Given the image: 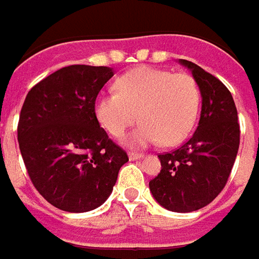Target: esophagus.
Returning a JSON list of instances; mask_svg holds the SVG:
<instances>
[{
  "mask_svg": "<svg viewBox=\"0 0 259 259\" xmlns=\"http://www.w3.org/2000/svg\"><path fill=\"white\" fill-rule=\"evenodd\" d=\"M142 157H143L142 153H135V152H130L129 153L130 160H138V159H142Z\"/></svg>",
  "mask_w": 259,
  "mask_h": 259,
  "instance_id": "esophagus-1",
  "label": "esophagus"
}]
</instances>
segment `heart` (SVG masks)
<instances>
[{
  "mask_svg": "<svg viewBox=\"0 0 259 259\" xmlns=\"http://www.w3.org/2000/svg\"><path fill=\"white\" fill-rule=\"evenodd\" d=\"M199 107L201 90L191 74L142 66L119 77L116 92L99 96L94 112L114 138H120L136 119L142 121L127 138L132 146L159 140L163 146H175L191 133Z\"/></svg>",
  "mask_w": 259,
  "mask_h": 259,
  "instance_id": "heart-1",
  "label": "heart"
}]
</instances>
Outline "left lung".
<instances>
[{
  "label": "left lung",
  "mask_w": 259,
  "mask_h": 259,
  "mask_svg": "<svg viewBox=\"0 0 259 259\" xmlns=\"http://www.w3.org/2000/svg\"><path fill=\"white\" fill-rule=\"evenodd\" d=\"M179 63L199 85L201 119L183 146L157 156L162 169L149 188L159 205L185 213L206 206L225 188L239 147V123L225 84L192 61Z\"/></svg>",
  "instance_id": "obj_1"
}]
</instances>
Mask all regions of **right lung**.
Instances as JSON below:
<instances>
[{"label": "right lung", "instance_id": "1", "mask_svg": "<svg viewBox=\"0 0 259 259\" xmlns=\"http://www.w3.org/2000/svg\"><path fill=\"white\" fill-rule=\"evenodd\" d=\"M110 67L74 64L28 92L18 121V145L40 195L66 212H89L110 196L129 157L96 117L97 94Z\"/></svg>", "mask_w": 259, "mask_h": 259}]
</instances>
